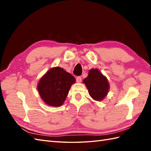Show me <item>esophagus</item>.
I'll return each instance as SVG.
<instances>
[{
  "mask_svg": "<svg viewBox=\"0 0 151 151\" xmlns=\"http://www.w3.org/2000/svg\"><path fill=\"white\" fill-rule=\"evenodd\" d=\"M76 81L78 83H81V81H82L81 76H77V77H76Z\"/></svg>",
  "mask_w": 151,
  "mask_h": 151,
  "instance_id": "obj_1",
  "label": "esophagus"
}]
</instances>
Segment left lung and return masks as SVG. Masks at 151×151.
I'll return each instance as SVG.
<instances>
[{"label": "left lung", "instance_id": "8db88e82", "mask_svg": "<svg viewBox=\"0 0 151 151\" xmlns=\"http://www.w3.org/2000/svg\"><path fill=\"white\" fill-rule=\"evenodd\" d=\"M89 94L95 101H101L106 97L110 84L106 78L98 69H91L89 70L88 76L83 80Z\"/></svg>", "mask_w": 151, "mask_h": 151}]
</instances>
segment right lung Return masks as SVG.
<instances>
[{
    "mask_svg": "<svg viewBox=\"0 0 151 151\" xmlns=\"http://www.w3.org/2000/svg\"><path fill=\"white\" fill-rule=\"evenodd\" d=\"M75 78L63 68H50L40 78L37 89L41 99L50 106L59 107L65 102Z\"/></svg>",
    "mask_w": 151,
    "mask_h": 151,
    "instance_id": "add662e5",
    "label": "right lung"
}]
</instances>
